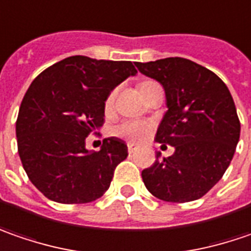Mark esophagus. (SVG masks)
I'll return each mask as SVG.
<instances>
[{"label":"esophagus","instance_id":"1","mask_svg":"<svg viewBox=\"0 0 251 251\" xmlns=\"http://www.w3.org/2000/svg\"><path fill=\"white\" fill-rule=\"evenodd\" d=\"M127 147H128V152H130V154H132V152L135 151V147H134L132 144H128Z\"/></svg>","mask_w":251,"mask_h":251}]
</instances>
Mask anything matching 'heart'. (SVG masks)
I'll return each instance as SVG.
<instances>
[{
	"label": "heart",
	"instance_id": "obj_1",
	"mask_svg": "<svg viewBox=\"0 0 251 251\" xmlns=\"http://www.w3.org/2000/svg\"><path fill=\"white\" fill-rule=\"evenodd\" d=\"M150 83L154 82H150V80L148 82H143L140 84V89L147 86V84H150ZM113 99H114V93L108 96V99H107L106 101L107 107L111 106ZM150 131H151V124L144 123V121H126V123L120 124L119 127L116 128L117 135L123 137V138H127V140H130L132 143H141V141H144L145 138L148 137Z\"/></svg>",
	"mask_w": 251,
	"mask_h": 251
}]
</instances>
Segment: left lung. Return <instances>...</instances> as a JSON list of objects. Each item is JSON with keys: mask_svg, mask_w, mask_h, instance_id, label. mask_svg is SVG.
Wrapping results in <instances>:
<instances>
[{"mask_svg": "<svg viewBox=\"0 0 251 251\" xmlns=\"http://www.w3.org/2000/svg\"><path fill=\"white\" fill-rule=\"evenodd\" d=\"M138 70L162 84L167 113L155 141L175 152L141 174L147 189L165 202H191L207 194L230 165L240 121L227 86L212 70L189 59L137 62Z\"/></svg>", "mask_w": 251, "mask_h": 251, "instance_id": "8db88e82", "label": "left lung"}]
</instances>
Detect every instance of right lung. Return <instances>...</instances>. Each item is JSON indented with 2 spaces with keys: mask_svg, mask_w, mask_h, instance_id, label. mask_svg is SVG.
Wrapping results in <instances>:
<instances>
[{
  "mask_svg": "<svg viewBox=\"0 0 251 251\" xmlns=\"http://www.w3.org/2000/svg\"><path fill=\"white\" fill-rule=\"evenodd\" d=\"M137 69L127 60L70 56L45 69L31 83L17 119L18 154L29 181L59 203H87L111 183L128 151L123 140H103L86 150V137L104 123L111 90Z\"/></svg>",
  "mask_w": 251,
  "mask_h": 251,
  "instance_id": "right-lung-1",
  "label": "right lung"
}]
</instances>
